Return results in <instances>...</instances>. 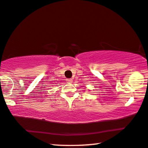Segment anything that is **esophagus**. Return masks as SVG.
I'll list each match as a JSON object with an SVG mask.
<instances>
[{
  "instance_id": "obj_1",
  "label": "esophagus",
  "mask_w": 148,
  "mask_h": 148,
  "mask_svg": "<svg viewBox=\"0 0 148 148\" xmlns=\"http://www.w3.org/2000/svg\"><path fill=\"white\" fill-rule=\"evenodd\" d=\"M72 81L73 80H72V79H71V78H69V79L66 80V82H68V83H72Z\"/></svg>"
}]
</instances>
